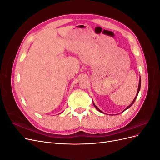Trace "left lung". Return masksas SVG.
Returning <instances> with one entry per match:
<instances>
[{"label":"left lung","mask_w":160,"mask_h":160,"mask_svg":"<svg viewBox=\"0 0 160 160\" xmlns=\"http://www.w3.org/2000/svg\"><path fill=\"white\" fill-rule=\"evenodd\" d=\"M140 87H141V78H140V79H139V86H138V92H137V94H136V96H135V99H133V102H132V103H131V104H130V105H129L128 106V108H127L126 109H125V110H126L127 109L131 107V106H132V105L133 104V103L135 102V99H136V98H137V97H138V93H139V90H140ZM93 105H94V107H95V108H96L97 109H98V111H101V112H102V111H101V110H99V108H98V107H97V106H96V105H95L94 103H93ZM125 110H124V111H125Z\"/></svg>","instance_id":"1"}]
</instances>
